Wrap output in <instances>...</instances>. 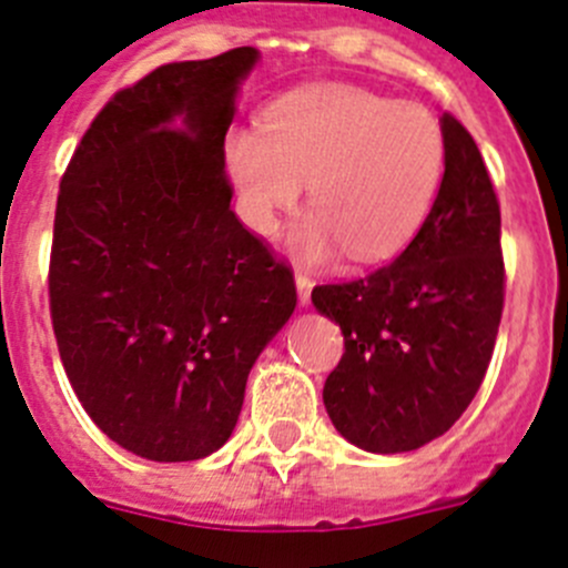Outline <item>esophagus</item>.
<instances>
[{"label": "esophagus", "instance_id": "34e87169", "mask_svg": "<svg viewBox=\"0 0 568 568\" xmlns=\"http://www.w3.org/2000/svg\"><path fill=\"white\" fill-rule=\"evenodd\" d=\"M295 286L301 306H308V303H312V278L303 276V273H295Z\"/></svg>", "mask_w": 568, "mask_h": 568}]
</instances>
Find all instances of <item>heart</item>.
Returning a JSON list of instances; mask_svg holds the SVG:
<instances>
[{"mask_svg":"<svg viewBox=\"0 0 568 568\" xmlns=\"http://www.w3.org/2000/svg\"><path fill=\"white\" fill-rule=\"evenodd\" d=\"M223 165L245 226L276 237L301 206L308 221L295 254L323 265L347 251L356 262L400 254L430 215L445 171V138L428 110L356 85H314L265 112L262 129L223 140Z\"/></svg>","mask_w":568,"mask_h":568,"instance_id":"1","label":"heart"}]
</instances>
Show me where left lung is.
Returning a JSON list of instances; mask_svg holds the SVG:
<instances>
[{
  "label": "left lung",
  "instance_id": "left-lung-1",
  "mask_svg": "<svg viewBox=\"0 0 568 568\" xmlns=\"http://www.w3.org/2000/svg\"><path fill=\"white\" fill-rule=\"evenodd\" d=\"M445 176L395 262L312 292L345 336L323 386L334 428L367 453L417 450L456 425L483 384L503 317L499 204L473 134L439 118Z\"/></svg>",
  "mask_w": 568,
  "mask_h": 568
}]
</instances>
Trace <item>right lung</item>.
<instances>
[{"mask_svg":"<svg viewBox=\"0 0 568 568\" xmlns=\"http://www.w3.org/2000/svg\"><path fill=\"white\" fill-rule=\"evenodd\" d=\"M260 49L160 65L95 115L60 182L49 297L65 375L123 450H221L295 312L290 267L237 221L223 140Z\"/></svg>","mask_w":568,"mask_h":568,"instance_id":"obj_1","label":"right lung"}]
</instances>
